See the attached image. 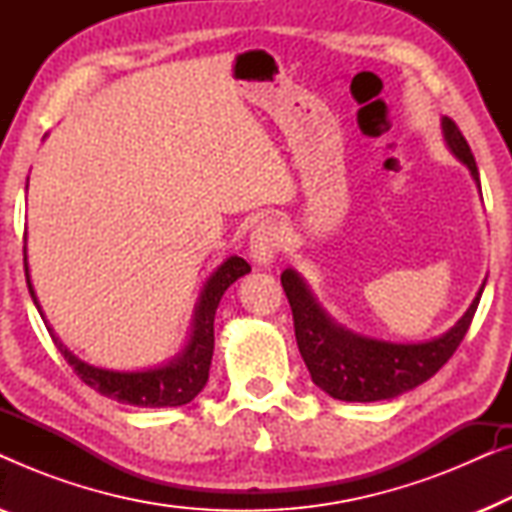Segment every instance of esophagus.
<instances>
[{"instance_id": "obj_1", "label": "esophagus", "mask_w": 512, "mask_h": 512, "mask_svg": "<svg viewBox=\"0 0 512 512\" xmlns=\"http://www.w3.org/2000/svg\"><path fill=\"white\" fill-rule=\"evenodd\" d=\"M282 242H284V233L282 228L277 226V221L265 219L251 230L249 256L254 258V263L258 265H270L275 261L277 251L282 249Z\"/></svg>"}]
</instances>
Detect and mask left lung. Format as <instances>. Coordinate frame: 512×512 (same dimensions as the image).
<instances>
[{"instance_id":"8db88e82","label":"left lung","mask_w":512,"mask_h":512,"mask_svg":"<svg viewBox=\"0 0 512 512\" xmlns=\"http://www.w3.org/2000/svg\"><path fill=\"white\" fill-rule=\"evenodd\" d=\"M443 135L450 151L471 170L475 184L480 186L471 146L457 123L447 116L443 118ZM485 282L464 317L450 331L417 345H398V342L356 335L338 326L321 310L296 270L289 268L282 272V286L293 312L296 342L312 382L328 396L349 403H373L401 396L436 375L468 333Z\"/></svg>"}]
</instances>
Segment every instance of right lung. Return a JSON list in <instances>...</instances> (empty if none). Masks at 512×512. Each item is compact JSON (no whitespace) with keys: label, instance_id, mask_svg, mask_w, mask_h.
<instances>
[{"label":"right lung","instance_id":"obj_1","mask_svg":"<svg viewBox=\"0 0 512 512\" xmlns=\"http://www.w3.org/2000/svg\"><path fill=\"white\" fill-rule=\"evenodd\" d=\"M251 272V265L240 256H230L228 261H223L212 277L207 279L205 289L200 293L198 305H195L193 314V328L188 345L181 349V354L174 356L170 363L149 370H132V373H123V370H107V368H95L83 363L81 359L69 352L62 342L55 338L53 328L48 326V333L55 342V347L60 349V354L65 356V361L74 368V373L79 375L81 382H86L90 389H95L97 394L114 398L118 403L139 405V408H177V405L191 403L195 396L200 394L209 380V366H212V354H214V314L216 307L221 303V296L226 289L237 279ZM25 279L30 296L37 305L41 317L39 300L34 296L32 282H30V270H27V256H25Z\"/></svg>","mask_w":512,"mask_h":512}]
</instances>
